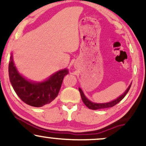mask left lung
I'll use <instances>...</instances> for the list:
<instances>
[{"label": "left lung", "mask_w": 146, "mask_h": 146, "mask_svg": "<svg viewBox=\"0 0 146 146\" xmlns=\"http://www.w3.org/2000/svg\"><path fill=\"white\" fill-rule=\"evenodd\" d=\"M131 85L129 86V87L128 88L127 90H126V92H124V94H122V95H121L120 97H118L117 99L114 100V101H111V102H110V103H92V102L90 101L88 99H86V97L84 96L83 92H82V90H81L80 88H79V91H80V92L81 97H82V101H83L84 104L86 105V106H87L88 108L89 109H90V110H100V109L111 108V107H113L114 105L117 104L119 102L121 101L122 99H123V98L126 96V94H127V92H129L130 88H131Z\"/></svg>", "instance_id": "left-lung-1"}]
</instances>
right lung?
Instances as JSON below:
<instances>
[{
	"label": "right lung",
	"instance_id": "add662e5",
	"mask_svg": "<svg viewBox=\"0 0 146 146\" xmlns=\"http://www.w3.org/2000/svg\"><path fill=\"white\" fill-rule=\"evenodd\" d=\"M68 74L66 69L60 71L42 83H33L24 79L14 66L12 56L9 64V75L11 84L17 96L31 106L39 108L49 104L58 96L63 78Z\"/></svg>",
	"mask_w": 146,
	"mask_h": 146
}]
</instances>
